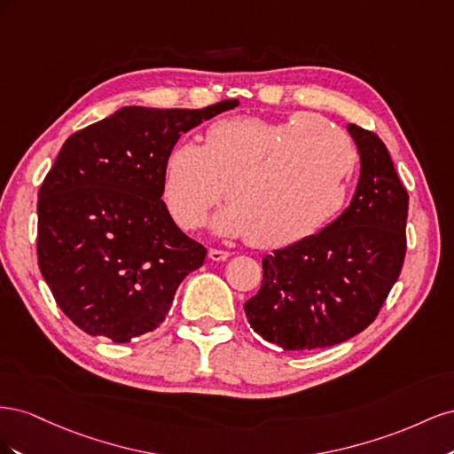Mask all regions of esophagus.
<instances>
[{"label":"esophagus","instance_id":"1","mask_svg":"<svg viewBox=\"0 0 454 454\" xmlns=\"http://www.w3.org/2000/svg\"><path fill=\"white\" fill-rule=\"evenodd\" d=\"M208 257H210L212 261H225V259L231 257V254L225 252V250H215V248H212V250L208 252Z\"/></svg>","mask_w":454,"mask_h":454}]
</instances>
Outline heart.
I'll return each mask as SVG.
<instances>
[{
    "label": "heart",
    "instance_id": "b5f03b06",
    "mask_svg": "<svg viewBox=\"0 0 454 454\" xmlns=\"http://www.w3.org/2000/svg\"><path fill=\"white\" fill-rule=\"evenodd\" d=\"M354 168L348 136L314 114L280 122L225 119L208 127L202 145L180 142L168 151L162 199L177 225L197 229L225 187L214 231L277 250L332 222L347 202Z\"/></svg>",
    "mask_w": 454,
    "mask_h": 454
}]
</instances>
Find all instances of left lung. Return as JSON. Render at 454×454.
Returning <instances> with one entry per match:
<instances>
[{
  "label": "left lung",
  "mask_w": 454,
  "mask_h": 454,
  "mask_svg": "<svg viewBox=\"0 0 454 454\" xmlns=\"http://www.w3.org/2000/svg\"><path fill=\"white\" fill-rule=\"evenodd\" d=\"M360 180L335 222L263 257L259 292L244 310L254 332L284 350L339 345L377 318L405 259L409 195L387 145L348 125Z\"/></svg>",
  "instance_id": "obj_1"
}]
</instances>
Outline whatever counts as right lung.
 I'll return each mask as SVG.
<instances>
[{
    "instance_id": "1",
    "label": "right lung",
    "mask_w": 454,
    "mask_h": 454,
    "mask_svg": "<svg viewBox=\"0 0 454 454\" xmlns=\"http://www.w3.org/2000/svg\"><path fill=\"white\" fill-rule=\"evenodd\" d=\"M237 106H127L64 142L37 195V263L85 333L129 342L153 332L204 263L160 199L162 167L184 132Z\"/></svg>"
}]
</instances>
